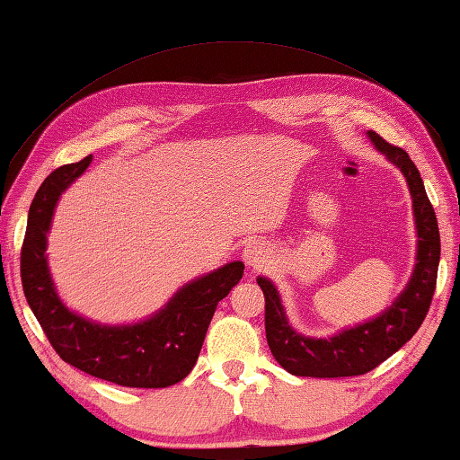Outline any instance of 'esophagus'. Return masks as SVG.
<instances>
[{"label":"esophagus","mask_w":460,"mask_h":460,"mask_svg":"<svg viewBox=\"0 0 460 460\" xmlns=\"http://www.w3.org/2000/svg\"><path fill=\"white\" fill-rule=\"evenodd\" d=\"M268 258H270V252L266 243H261V241H249V243L243 247V260L247 261V266L260 268L268 261Z\"/></svg>","instance_id":"obj_1"}]
</instances>
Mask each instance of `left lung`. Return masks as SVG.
I'll use <instances>...</instances> for the list:
<instances>
[{
  "label": "left lung",
  "mask_w": 460,
  "mask_h": 460,
  "mask_svg": "<svg viewBox=\"0 0 460 460\" xmlns=\"http://www.w3.org/2000/svg\"><path fill=\"white\" fill-rule=\"evenodd\" d=\"M373 146L402 170L411 194L418 231L416 266L410 282L394 305L379 316L345 329L329 339H313L296 332L288 323L276 286L260 276L258 284L266 296V339L271 355L282 367L300 377H353L363 376L392 357L414 337L424 323L436 290L440 261V233L424 182L410 155L398 146L387 144L376 131H367Z\"/></svg>",
  "instance_id": "obj_1"
}]
</instances>
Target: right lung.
<instances>
[{"instance_id":"obj_1","label":"right lung","mask_w":460,"mask_h":460,"mask_svg":"<svg viewBox=\"0 0 460 460\" xmlns=\"http://www.w3.org/2000/svg\"><path fill=\"white\" fill-rule=\"evenodd\" d=\"M91 155L65 164L46 178L30 205L22 245V286L30 308L62 361L93 377L126 387H168L189 376L217 305L239 284L243 261L182 286L168 305L136 324H99L68 310L58 298L46 260V241L60 194L75 182Z\"/></svg>"}]
</instances>
